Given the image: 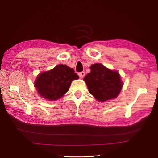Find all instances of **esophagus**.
<instances>
[{"label":"esophagus","mask_w":158,"mask_h":158,"mask_svg":"<svg viewBox=\"0 0 158 158\" xmlns=\"http://www.w3.org/2000/svg\"><path fill=\"white\" fill-rule=\"evenodd\" d=\"M78 75H79V76L80 78L82 79L83 77L85 76V72H83H83H80V73H78Z\"/></svg>","instance_id":"1"}]
</instances>
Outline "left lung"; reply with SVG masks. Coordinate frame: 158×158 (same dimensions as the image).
Returning <instances> with one entry per match:
<instances>
[{"mask_svg":"<svg viewBox=\"0 0 158 158\" xmlns=\"http://www.w3.org/2000/svg\"><path fill=\"white\" fill-rule=\"evenodd\" d=\"M90 70L83 78L89 92L99 102L117 98L123 87L119 73L100 63L92 64Z\"/></svg>","mask_w":158,"mask_h":158,"instance_id":"obj_1","label":"left lung"}]
</instances>
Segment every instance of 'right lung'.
I'll return each mask as SVG.
<instances>
[{
  "label": "right lung",
  "instance_id": "right-lung-1",
  "mask_svg": "<svg viewBox=\"0 0 158 158\" xmlns=\"http://www.w3.org/2000/svg\"><path fill=\"white\" fill-rule=\"evenodd\" d=\"M79 78L73 69L59 64L52 70L39 74L35 81V87L42 98L54 101L62 98L69 91L73 80Z\"/></svg>",
  "mask_w": 158,
  "mask_h": 158
}]
</instances>
